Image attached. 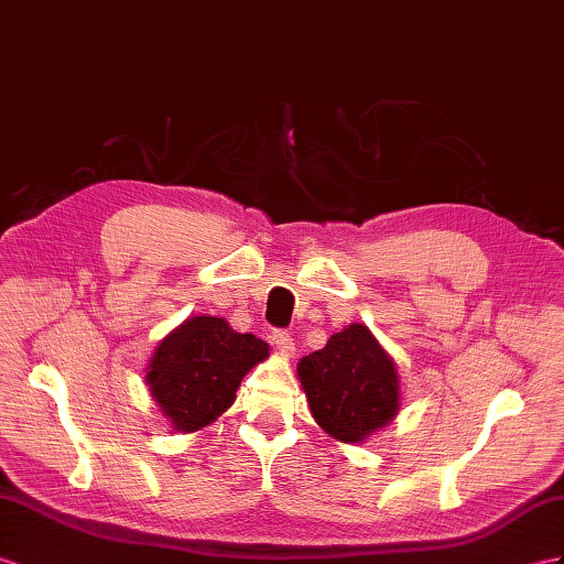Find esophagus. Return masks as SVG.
Returning <instances> with one entry per match:
<instances>
[{
  "instance_id": "esophagus-1",
  "label": "esophagus",
  "mask_w": 564,
  "mask_h": 564,
  "mask_svg": "<svg viewBox=\"0 0 564 564\" xmlns=\"http://www.w3.org/2000/svg\"><path fill=\"white\" fill-rule=\"evenodd\" d=\"M271 343L276 345L279 352H283L285 357H293L295 355V340H293L291 334H288V330H283V328L271 330Z\"/></svg>"
}]
</instances>
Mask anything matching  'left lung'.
<instances>
[{
    "instance_id": "left-lung-1",
    "label": "left lung",
    "mask_w": 564,
    "mask_h": 564,
    "mask_svg": "<svg viewBox=\"0 0 564 564\" xmlns=\"http://www.w3.org/2000/svg\"><path fill=\"white\" fill-rule=\"evenodd\" d=\"M297 379L316 424L343 443H362L400 410L393 357L365 324H350L302 357Z\"/></svg>"
}]
</instances>
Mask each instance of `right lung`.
<instances>
[{
  "label": "right lung",
  "mask_w": 564,
  "mask_h": 564,
  "mask_svg": "<svg viewBox=\"0 0 564 564\" xmlns=\"http://www.w3.org/2000/svg\"><path fill=\"white\" fill-rule=\"evenodd\" d=\"M267 357L264 340L226 319L191 316L156 345L144 381L171 426L191 433L234 405L245 373Z\"/></svg>",
  "instance_id": "add662e5"
}]
</instances>
